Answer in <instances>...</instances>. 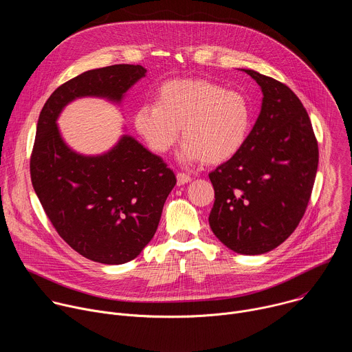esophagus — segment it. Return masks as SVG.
Returning a JSON list of instances; mask_svg holds the SVG:
<instances>
[{"instance_id": "1", "label": "esophagus", "mask_w": 352, "mask_h": 352, "mask_svg": "<svg viewBox=\"0 0 352 352\" xmlns=\"http://www.w3.org/2000/svg\"><path fill=\"white\" fill-rule=\"evenodd\" d=\"M190 181H192V178H190L189 175L184 174V173H179V174L177 175V184H178V185H185V184H188V182H190Z\"/></svg>"}]
</instances>
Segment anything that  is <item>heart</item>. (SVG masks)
I'll list each match as a JSON object with an SVG mask.
<instances>
[{
	"label": "heart",
	"mask_w": 352,
	"mask_h": 352,
	"mask_svg": "<svg viewBox=\"0 0 352 352\" xmlns=\"http://www.w3.org/2000/svg\"><path fill=\"white\" fill-rule=\"evenodd\" d=\"M250 125L246 97L205 79L167 82L159 89L156 104H144L135 114L136 131L160 155L175 144L182 128L185 140L177 157L184 164L231 160L243 147Z\"/></svg>",
	"instance_id": "obj_1"
}]
</instances>
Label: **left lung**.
Here are the masks:
<instances>
[{"label":"left lung","mask_w":352,"mask_h":352,"mask_svg":"<svg viewBox=\"0 0 352 352\" xmlns=\"http://www.w3.org/2000/svg\"><path fill=\"white\" fill-rule=\"evenodd\" d=\"M262 90L259 117L239 153L209 174L214 235L241 255H262L283 243L302 219L319 150L307 110L284 83L241 69Z\"/></svg>","instance_id":"1"}]
</instances>
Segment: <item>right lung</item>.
<instances>
[{
	"label": "right lung",
	"mask_w": 352,
	"mask_h": 352,
	"mask_svg": "<svg viewBox=\"0 0 352 352\" xmlns=\"http://www.w3.org/2000/svg\"><path fill=\"white\" fill-rule=\"evenodd\" d=\"M146 72L129 64L86 71L50 96L38 116L30 159L34 192L60 236L98 263L122 265L142 252L159 227L177 178L160 156L128 133L102 155L78 153L57 121L82 97L120 106Z\"/></svg>",
	"instance_id": "1"
}]
</instances>
